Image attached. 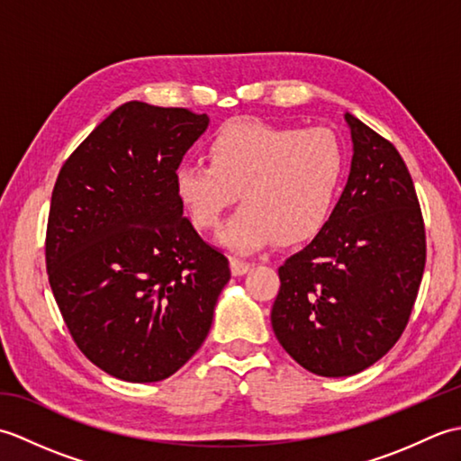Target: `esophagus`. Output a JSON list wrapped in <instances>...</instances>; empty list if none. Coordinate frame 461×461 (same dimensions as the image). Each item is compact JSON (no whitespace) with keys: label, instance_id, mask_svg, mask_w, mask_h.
<instances>
[{"label":"esophagus","instance_id":"1","mask_svg":"<svg viewBox=\"0 0 461 461\" xmlns=\"http://www.w3.org/2000/svg\"><path fill=\"white\" fill-rule=\"evenodd\" d=\"M230 266H231V273L233 276H243V273H248L251 263L246 259H240V258H231L230 259Z\"/></svg>","mask_w":461,"mask_h":461}]
</instances>
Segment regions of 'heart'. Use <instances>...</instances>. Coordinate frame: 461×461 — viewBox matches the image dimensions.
<instances>
[{
  "instance_id": "b5f03b06",
  "label": "heart",
  "mask_w": 461,
  "mask_h": 461,
  "mask_svg": "<svg viewBox=\"0 0 461 461\" xmlns=\"http://www.w3.org/2000/svg\"><path fill=\"white\" fill-rule=\"evenodd\" d=\"M208 162H182L174 194L198 231H213L225 212L243 208L220 241L233 251H256L273 241H309L335 210L347 172V152L329 129H293L238 121L213 136Z\"/></svg>"
}]
</instances>
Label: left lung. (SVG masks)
<instances>
[{"mask_svg": "<svg viewBox=\"0 0 461 461\" xmlns=\"http://www.w3.org/2000/svg\"><path fill=\"white\" fill-rule=\"evenodd\" d=\"M355 156L339 203L315 240L279 267L271 325L319 376H352L402 337L426 266L416 188L394 144L345 114Z\"/></svg>", "mask_w": 461, "mask_h": 461, "instance_id": "1", "label": "left lung"}]
</instances>
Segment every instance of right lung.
I'll return each instance as SVG.
<instances>
[{
    "instance_id": "add662e5",
    "label": "right lung",
    "mask_w": 461,
    "mask_h": 461,
    "mask_svg": "<svg viewBox=\"0 0 461 461\" xmlns=\"http://www.w3.org/2000/svg\"><path fill=\"white\" fill-rule=\"evenodd\" d=\"M208 122L188 109L124 103L57 176L49 285L75 345L114 378L158 382L182 368L231 277L174 194V172Z\"/></svg>"
}]
</instances>
